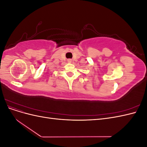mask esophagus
Segmentation results:
<instances>
[{
	"mask_svg": "<svg viewBox=\"0 0 147 147\" xmlns=\"http://www.w3.org/2000/svg\"><path fill=\"white\" fill-rule=\"evenodd\" d=\"M68 62L69 63H71V62H72V59H68Z\"/></svg>",
	"mask_w": 147,
	"mask_h": 147,
	"instance_id": "34e87169",
	"label": "esophagus"
}]
</instances>
